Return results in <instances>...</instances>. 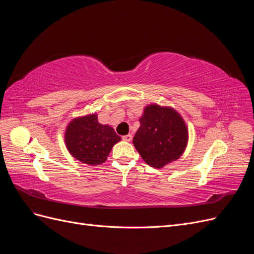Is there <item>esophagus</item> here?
Masks as SVG:
<instances>
[{
    "mask_svg": "<svg viewBox=\"0 0 254 254\" xmlns=\"http://www.w3.org/2000/svg\"><path fill=\"white\" fill-rule=\"evenodd\" d=\"M123 140L127 141V142H130V141L132 140V135L131 134H126V135L123 136Z\"/></svg>",
    "mask_w": 254,
    "mask_h": 254,
    "instance_id": "1",
    "label": "esophagus"
}]
</instances>
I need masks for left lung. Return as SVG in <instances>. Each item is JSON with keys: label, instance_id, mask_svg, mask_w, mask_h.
I'll return each instance as SVG.
<instances>
[{"label": "left lung", "instance_id": "8db88e82", "mask_svg": "<svg viewBox=\"0 0 254 254\" xmlns=\"http://www.w3.org/2000/svg\"><path fill=\"white\" fill-rule=\"evenodd\" d=\"M133 145L146 164L162 168L182 156L188 145L189 130L174 108L157 104L146 106Z\"/></svg>", "mask_w": 254, "mask_h": 254}]
</instances>
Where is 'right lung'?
<instances>
[{
  "mask_svg": "<svg viewBox=\"0 0 254 254\" xmlns=\"http://www.w3.org/2000/svg\"><path fill=\"white\" fill-rule=\"evenodd\" d=\"M120 141L121 136L111 126L99 124L96 113L73 119L64 133L68 152L88 165L104 163L113 146Z\"/></svg>",
  "mask_w": 254,
  "mask_h": 254,
  "instance_id": "1",
  "label": "right lung"
}]
</instances>
